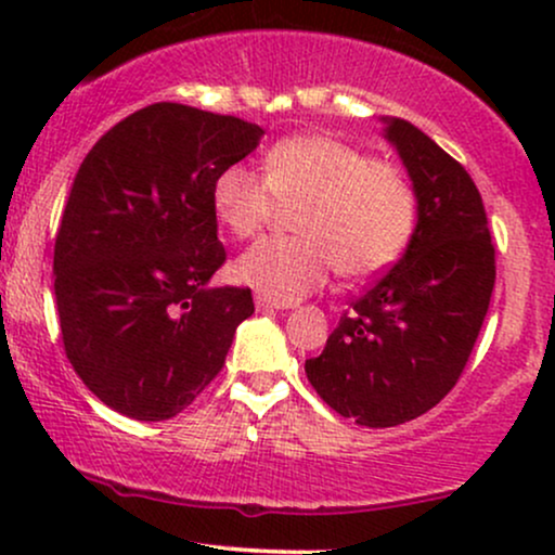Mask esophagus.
Returning a JSON list of instances; mask_svg holds the SVG:
<instances>
[{"label":"esophagus","instance_id":"obj_1","mask_svg":"<svg viewBox=\"0 0 555 555\" xmlns=\"http://www.w3.org/2000/svg\"><path fill=\"white\" fill-rule=\"evenodd\" d=\"M256 308L258 310H284V308H289V305H284V302H279V299H273V297H266V295H256Z\"/></svg>","mask_w":555,"mask_h":555}]
</instances>
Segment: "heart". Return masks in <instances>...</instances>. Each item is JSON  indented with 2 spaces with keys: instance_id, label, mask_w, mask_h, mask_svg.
<instances>
[{
  "instance_id": "1",
  "label": "heart",
  "mask_w": 555,
  "mask_h": 555,
  "mask_svg": "<svg viewBox=\"0 0 555 555\" xmlns=\"http://www.w3.org/2000/svg\"><path fill=\"white\" fill-rule=\"evenodd\" d=\"M297 196L292 208L297 234L260 240L237 260L242 282L279 302L318 289L334 269L354 279L384 271L415 232L417 197L404 171L318 132L271 145L263 177L245 164L221 169L211 206L229 234L253 237L273 203Z\"/></svg>"
}]
</instances>
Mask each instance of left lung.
Instances as JSON below:
<instances>
[{"label":"left lung","mask_w":555,"mask_h":555,"mask_svg":"<svg viewBox=\"0 0 555 555\" xmlns=\"http://www.w3.org/2000/svg\"><path fill=\"white\" fill-rule=\"evenodd\" d=\"M417 197V224L393 269L349 305L305 373L331 410L391 428L454 388L486 321L495 250L473 177L436 140L380 117Z\"/></svg>","instance_id":"8db88e82"}]
</instances>
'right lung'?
<instances>
[{
  "instance_id": "1",
  "label": "right lung",
  "mask_w": 555,
  "mask_h": 555,
  "mask_svg": "<svg viewBox=\"0 0 555 555\" xmlns=\"http://www.w3.org/2000/svg\"><path fill=\"white\" fill-rule=\"evenodd\" d=\"M263 130L151 104L82 158L54 242V299L75 373L112 410L158 423L219 375L250 289L208 286L227 260L211 188Z\"/></svg>"
}]
</instances>
